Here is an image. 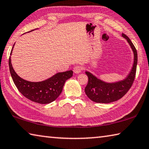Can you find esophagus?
<instances>
[{"instance_id":"1","label":"esophagus","mask_w":149,"mask_h":149,"mask_svg":"<svg viewBox=\"0 0 149 149\" xmlns=\"http://www.w3.org/2000/svg\"><path fill=\"white\" fill-rule=\"evenodd\" d=\"M83 70H84V68L81 65H76L74 68V72L75 74H79Z\"/></svg>"}]
</instances>
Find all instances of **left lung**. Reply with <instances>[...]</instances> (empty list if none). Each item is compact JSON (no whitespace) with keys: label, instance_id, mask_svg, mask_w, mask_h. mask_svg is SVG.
<instances>
[{"label":"left lung","instance_id":"8db88e82","mask_svg":"<svg viewBox=\"0 0 149 149\" xmlns=\"http://www.w3.org/2000/svg\"><path fill=\"white\" fill-rule=\"evenodd\" d=\"M122 36L127 39L134 53V63L132 71L125 79L113 84H108L97 79L92 74L86 72L89 78L88 84L85 88V92L93 102L98 103H110L122 98L132 87L135 80L137 64V52L130 39L124 33Z\"/></svg>","mask_w":149,"mask_h":149}]
</instances>
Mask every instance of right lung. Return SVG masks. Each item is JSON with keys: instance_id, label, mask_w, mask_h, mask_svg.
Wrapping results in <instances>:
<instances>
[{"instance_id": "add662e5", "label": "right lung", "mask_w": 149, "mask_h": 149, "mask_svg": "<svg viewBox=\"0 0 149 149\" xmlns=\"http://www.w3.org/2000/svg\"><path fill=\"white\" fill-rule=\"evenodd\" d=\"M8 63L11 76L17 89L27 99L39 104H48L56 100L62 93L65 81L73 75L72 70H69L57 73L49 79L42 81L31 82L23 79L17 75L12 68L10 56Z\"/></svg>"}]
</instances>
